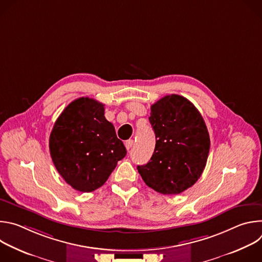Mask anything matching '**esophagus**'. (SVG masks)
Returning <instances> with one entry per match:
<instances>
[{"label": "esophagus", "instance_id": "obj_1", "mask_svg": "<svg viewBox=\"0 0 262 262\" xmlns=\"http://www.w3.org/2000/svg\"><path fill=\"white\" fill-rule=\"evenodd\" d=\"M133 145H134V140H132V139H129L125 142V148L127 149V150H129Z\"/></svg>", "mask_w": 262, "mask_h": 262}]
</instances>
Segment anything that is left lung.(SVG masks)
Wrapping results in <instances>:
<instances>
[{
  "label": "left lung",
  "mask_w": 262,
  "mask_h": 262,
  "mask_svg": "<svg viewBox=\"0 0 262 262\" xmlns=\"http://www.w3.org/2000/svg\"><path fill=\"white\" fill-rule=\"evenodd\" d=\"M149 121L156 134L155 152L138 166L144 182L164 195H177L200 178L210 139L196 106L183 96L167 95L151 105Z\"/></svg>",
  "instance_id": "8db88e82"
}]
</instances>
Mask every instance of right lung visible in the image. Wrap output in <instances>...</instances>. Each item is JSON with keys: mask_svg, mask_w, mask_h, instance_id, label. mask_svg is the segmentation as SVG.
I'll return each instance as SVG.
<instances>
[{"mask_svg": "<svg viewBox=\"0 0 262 262\" xmlns=\"http://www.w3.org/2000/svg\"><path fill=\"white\" fill-rule=\"evenodd\" d=\"M103 103L89 97L70 102L50 136L53 163L74 190L93 192L106 181L126 149L104 117Z\"/></svg>", "mask_w": 262, "mask_h": 262, "instance_id": "1", "label": "right lung"}]
</instances>
